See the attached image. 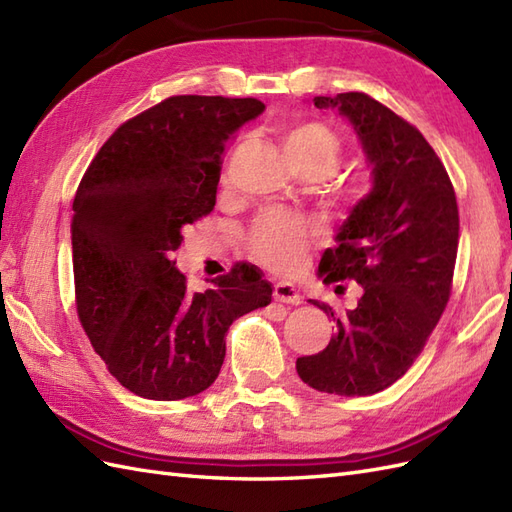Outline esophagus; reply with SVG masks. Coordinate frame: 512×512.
Wrapping results in <instances>:
<instances>
[{
	"mask_svg": "<svg viewBox=\"0 0 512 512\" xmlns=\"http://www.w3.org/2000/svg\"><path fill=\"white\" fill-rule=\"evenodd\" d=\"M273 297H276V302H282V304H291V306L302 304V295L297 293V289L291 282H278L273 286Z\"/></svg>",
	"mask_w": 512,
	"mask_h": 512,
	"instance_id": "1",
	"label": "esophagus"
}]
</instances>
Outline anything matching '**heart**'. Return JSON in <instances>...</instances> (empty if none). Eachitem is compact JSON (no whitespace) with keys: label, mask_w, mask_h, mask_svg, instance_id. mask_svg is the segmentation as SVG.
<instances>
[{"label":"heart","mask_w":512,"mask_h":512,"mask_svg":"<svg viewBox=\"0 0 512 512\" xmlns=\"http://www.w3.org/2000/svg\"><path fill=\"white\" fill-rule=\"evenodd\" d=\"M341 139L319 121H299L284 134V154L286 160L299 176H310L323 180L332 176L341 160ZM332 195L339 204H352L356 199V189L352 186H336ZM313 234L304 219L282 210H267L260 215L247 234L249 252L260 263L273 271H293L304 263L308 256Z\"/></svg>","instance_id":"obj_1"}]
</instances>
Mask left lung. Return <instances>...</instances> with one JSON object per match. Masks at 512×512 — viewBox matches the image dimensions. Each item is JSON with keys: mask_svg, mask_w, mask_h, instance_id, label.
Instances as JSON below:
<instances>
[{"mask_svg": "<svg viewBox=\"0 0 512 512\" xmlns=\"http://www.w3.org/2000/svg\"><path fill=\"white\" fill-rule=\"evenodd\" d=\"M313 102L352 123L373 186L343 221L336 247L323 252L317 271L326 284L358 282L363 295L336 319L326 350L297 358V373L321 393L373 395L415 363L450 299L456 193L423 134L373 97L339 93ZM313 304L334 317L328 304Z\"/></svg>", "mask_w": 512, "mask_h": 512, "instance_id": "1", "label": "left lung"}]
</instances>
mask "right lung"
Returning a JSON list of instances; mask_svg holds the SVG:
<instances>
[{
	"instance_id": "add662e5",
	"label": "right lung",
	"mask_w": 512,
	"mask_h": 512,
	"mask_svg": "<svg viewBox=\"0 0 512 512\" xmlns=\"http://www.w3.org/2000/svg\"><path fill=\"white\" fill-rule=\"evenodd\" d=\"M263 110L254 97H169L119 126L78 186V317L112 376L145 400L206 391L232 321L271 304V284L252 267L191 293L171 260L182 230L215 208L226 145Z\"/></svg>"
}]
</instances>
